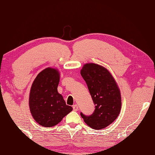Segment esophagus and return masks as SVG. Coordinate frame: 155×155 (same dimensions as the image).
I'll use <instances>...</instances> for the list:
<instances>
[{"label": "esophagus", "instance_id": "1", "mask_svg": "<svg viewBox=\"0 0 155 155\" xmlns=\"http://www.w3.org/2000/svg\"><path fill=\"white\" fill-rule=\"evenodd\" d=\"M72 108H73V110H74V111H78V106L77 105V104H74V105H73Z\"/></svg>", "mask_w": 155, "mask_h": 155}]
</instances>
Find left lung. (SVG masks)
I'll return each mask as SVG.
<instances>
[{
  "label": "left lung",
  "instance_id": "left-lung-1",
  "mask_svg": "<svg viewBox=\"0 0 155 155\" xmlns=\"http://www.w3.org/2000/svg\"><path fill=\"white\" fill-rule=\"evenodd\" d=\"M81 74L87 84L95 109L90 115L81 113L84 122L96 130L103 129L117 118L121 109L118 87L105 68L95 64L84 65Z\"/></svg>",
  "mask_w": 155,
  "mask_h": 155
}]
</instances>
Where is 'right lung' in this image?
<instances>
[{
	"label": "right lung",
	"instance_id": "right-lung-1",
	"mask_svg": "<svg viewBox=\"0 0 155 155\" xmlns=\"http://www.w3.org/2000/svg\"><path fill=\"white\" fill-rule=\"evenodd\" d=\"M59 82L57 70L48 68L39 73L31 86L30 111L34 120L42 127L57 125L72 110L57 91Z\"/></svg>",
	"mask_w": 155,
	"mask_h": 155
}]
</instances>
